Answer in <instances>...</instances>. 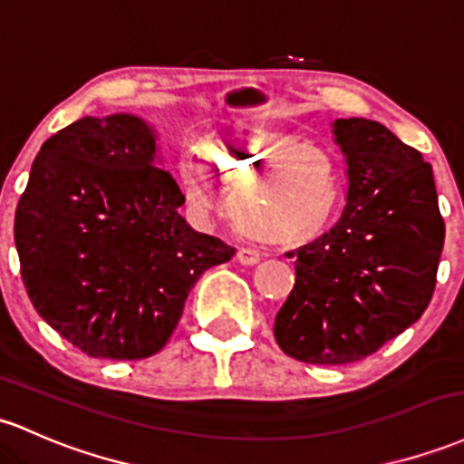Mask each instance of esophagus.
<instances>
[{
    "mask_svg": "<svg viewBox=\"0 0 464 464\" xmlns=\"http://www.w3.org/2000/svg\"><path fill=\"white\" fill-rule=\"evenodd\" d=\"M237 262L242 264V266H256L259 262V253L253 251V248H237Z\"/></svg>",
    "mask_w": 464,
    "mask_h": 464,
    "instance_id": "esophagus-1",
    "label": "esophagus"
}]
</instances>
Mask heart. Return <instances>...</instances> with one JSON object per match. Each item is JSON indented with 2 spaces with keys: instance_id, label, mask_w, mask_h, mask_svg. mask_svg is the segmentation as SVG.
<instances>
[{
  "instance_id": "heart-1",
  "label": "heart",
  "mask_w": 464,
  "mask_h": 464,
  "mask_svg": "<svg viewBox=\"0 0 464 464\" xmlns=\"http://www.w3.org/2000/svg\"><path fill=\"white\" fill-rule=\"evenodd\" d=\"M202 160L182 167V189L196 211L220 207L222 189L240 190L233 216L248 237L275 246L317 240L337 218L343 171L330 147L302 131L237 125L202 145Z\"/></svg>"
}]
</instances>
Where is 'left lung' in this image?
Here are the masks:
<instances>
[{"instance_id": "8db88e82", "label": "left lung", "mask_w": 464, "mask_h": 464, "mask_svg": "<svg viewBox=\"0 0 464 464\" xmlns=\"http://www.w3.org/2000/svg\"><path fill=\"white\" fill-rule=\"evenodd\" d=\"M345 158L339 222L295 257V288L275 317L293 359L343 365L376 353L420 319L445 242L434 174L420 151L368 119H334Z\"/></svg>"}]
</instances>
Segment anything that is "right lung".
Wrapping results in <instances>:
<instances>
[{
	"label": "right lung",
	"instance_id": "1",
	"mask_svg": "<svg viewBox=\"0 0 464 464\" xmlns=\"http://www.w3.org/2000/svg\"><path fill=\"white\" fill-rule=\"evenodd\" d=\"M136 114L83 116L50 136L14 211L22 277L44 322L96 359L162 350L187 295L236 248L198 233Z\"/></svg>",
	"mask_w": 464,
	"mask_h": 464
}]
</instances>
